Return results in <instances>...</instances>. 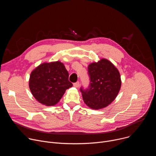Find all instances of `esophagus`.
I'll use <instances>...</instances> for the list:
<instances>
[{
    "mask_svg": "<svg viewBox=\"0 0 156 156\" xmlns=\"http://www.w3.org/2000/svg\"><path fill=\"white\" fill-rule=\"evenodd\" d=\"M73 86H74V87H78L80 86V82H79V81H77L76 83H75L73 84Z\"/></svg>",
    "mask_w": 156,
    "mask_h": 156,
    "instance_id": "obj_1",
    "label": "esophagus"
}]
</instances>
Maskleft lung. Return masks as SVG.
Instances as JSON below:
<instances>
[{
    "mask_svg": "<svg viewBox=\"0 0 156 156\" xmlns=\"http://www.w3.org/2000/svg\"><path fill=\"white\" fill-rule=\"evenodd\" d=\"M89 88H81L83 99L90 108L99 110L107 107L117 96L121 87L120 75L115 65L106 58L88 65Z\"/></svg>",
    "mask_w": 156,
    "mask_h": 156,
    "instance_id": "1",
    "label": "left lung"
}]
</instances>
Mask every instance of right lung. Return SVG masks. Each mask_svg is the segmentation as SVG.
<instances>
[{"label": "right lung", "mask_w": 156, "mask_h": 156, "mask_svg": "<svg viewBox=\"0 0 156 156\" xmlns=\"http://www.w3.org/2000/svg\"><path fill=\"white\" fill-rule=\"evenodd\" d=\"M69 72L60 61L44 62L31 73L29 87L34 98L46 106L57 104L73 84L69 80Z\"/></svg>", "instance_id": "right-lung-1"}]
</instances>
